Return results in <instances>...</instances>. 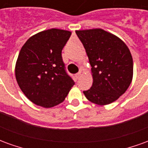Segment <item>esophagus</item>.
<instances>
[{"mask_svg":"<svg viewBox=\"0 0 148 148\" xmlns=\"http://www.w3.org/2000/svg\"><path fill=\"white\" fill-rule=\"evenodd\" d=\"M80 76H81V72H78V73H77V74H75V77H76L77 79H79Z\"/></svg>","mask_w":148,"mask_h":148,"instance_id":"34e87169","label":"esophagus"}]
</instances>
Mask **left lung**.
<instances>
[{"instance_id":"obj_1","label":"left lung","mask_w":148,"mask_h":148,"mask_svg":"<svg viewBox=\"0 0 148 148\" xmlns=\"http://www.w3.org/2000/svg\"><path fill=\"white\" fill-rule=\"evenodd\" d=\"M91 65L93 85L83 91L91 102L106 106L125 93L133 76V61L120 38L101 28L75 32Z\"/></svg>"}]
</instances>
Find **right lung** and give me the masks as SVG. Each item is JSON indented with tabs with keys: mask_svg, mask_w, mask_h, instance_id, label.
<instances>
[{
	"mask_svg": "<svg viewBox=\"0 0 148 148\" xmlns=\"http://www.w3.org/2000/svg\"><path fill=\"white\" fill-rule=\"evenodd\" d=\"M71 36V32L57 28L42 31L27 39L19 53L16 79L24 95L37 106H58L74 85L62 58Z\"/></svg>",
	"mask_w": 148,
	"mask_h": 148,
	"instance_id": "right-lung-1",
	"label": "right lung"
}]
</instances>
